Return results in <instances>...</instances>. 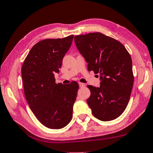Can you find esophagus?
Segmentation results:
<instances>
[{"instance_id":"obj_1","label":"esophagus","mask_w":153,"mask_h":153,"mask_svg":"<svg viewBox=\"0 0 153 153\" xmlns=\"http://www.w3.org/2000/svg\"><path fill=\"white\" fill-rule=\"evenodd\" d=\"M79 85L80 88H82V87H84V86H85V84H83V83H81V82H79Z\"/></svg>"}]
</instances>
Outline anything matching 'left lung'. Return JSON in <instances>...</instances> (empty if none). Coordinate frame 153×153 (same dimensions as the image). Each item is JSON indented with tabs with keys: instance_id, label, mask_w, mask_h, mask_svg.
<instances>
[{
	"instance_id": "8db88e82",
	"label": "left lung",
	"mask_w": 153,
	"mask_h": 153,
	"mask_svg": "<svg viewBox=\"0 0 153 153\" xmlns=\"http://www.w3.org/2000/svg\"><path fill=\"white\" fill-rule=\"evenodd\" d=\"M74 39L88 71L101 76L99 88L87 86L91 113L102 121L114 120L126 109L134 84L129 53L120 41L99 32L76 35Z\"/></svg>"
}]
</instances>
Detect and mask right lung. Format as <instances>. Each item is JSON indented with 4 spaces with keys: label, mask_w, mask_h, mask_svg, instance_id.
Masks as SVG:
<instances>
[{
    "label": "right lung",
    "mask_w": 153,
    "mask_h": 153,
    "mask_svg": "<svg viewBox=\"0 0 153 153\" xmlns=\"http://www.w3.org/2000/svg\"><path fill=\"white\" fill-rule=\"evenodd\" d=\"M74 35L62 39H46L30 50L22 65L25 96L35 117L44 126L60 129L71 121L79 85L76 81L55 83L65 54Z\"/></svg>",
    "instance_id": "obj_1"
}]
</instances>
